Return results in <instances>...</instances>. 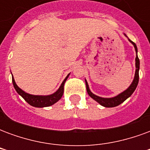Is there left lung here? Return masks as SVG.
Masks as SVG:
<instances>
[{
	"label": "left lung",
	"instance_id": "left-lung-1",
	"mask_svg": "<svg viewBox=\"0 0 150 150\" xmlns=\"http://www.w3.org/2000/svg\"><path fill=\"white\" fill-rule=\"evenodd\" d=\"M125 36H126L125 34ZM129 39V38H128ZM129 41L130 42L132 43L134 48H135L136 51V59H135V66H136V71H135V75H134V78H133V80H132V83L130 84L129 88H127L126 90H125L124 91H122L121 93H120L116 96L111 98H104L100 97V96H98L96 95L93 94L92 92L90 90L89 88V85H88V82L85 79V83H86V88H87V91H88V95L91 96L94 100H96L97 103L104 106L105 108H113L116 107V106H118L120 104H122L123 102L125 100H126L129 97L131 96V95L134 92V91L136 90V88L137 87V84H138L139 81V70H140V60L138 59V56H137V47L136 46V44L134 42H132V41L130 39H129Z\"/></svg>",
	"mask_w": 150,
	"mask_h": 150
}]
</instances>
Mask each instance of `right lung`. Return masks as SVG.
Listing matches in <instances>:
<instances>
[{
    "instance_id": "1",
    "label": "right lung",
    "mask_w": 150,
    "mask_h": 150,
    "mask_svg": "<svg viewBox=\"0 0 150 150\" xmlns=\"http://www.w3.org/2000/svg\"><path fill=\"white\" fill-rule=\"evenodd\" d=\"M69 75H70V74L67 75V77L62 81V84L60 85L59 88L55 92H54L51 95H47V96H37V95L29 94L18 87L16 83V82H15L13 76H12V81H13V87H14L16 91L27 102L28 104H30L33 107L44 108L51 106L62 98L63 91H64V83L69 77Z\"/></svg>"
}]
</instances>
